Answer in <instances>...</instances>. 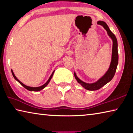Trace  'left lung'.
<instances>
[{"mask_svg":"<svg viewBox=\"0 0 133 133\" xmlns=\"http://www.w3.org/2000/svg\"><path fill=\"white\" fill-rule=\"evenodd\" d=\"M97 24L101 25L104 27L107 32H108V36L110 37L111 39H112L113 41V46H112V54H111V60L110 62V66L107 71L105 74L101 77L99 79L94 83H88L83 82L82 80H81L77 76H76L75 72H74V76L77 82L80 83L85 89L89 90H96L101 89L102 87H103L104 85L107 84L108 82L112 79L115 76L116 69L118 65V50H117V38L112 32H111L108 25H107L106 23L103 22V21H98L97 22Z\"/></svg>","mask_w":133,"mask_h":133,"instance_id":"obj_1","label":"left lung"}]
</instances>
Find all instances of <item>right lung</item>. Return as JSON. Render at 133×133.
Wrapping results in <instances>:
<instances>
[{
	"instance_id": "obj_1",
	"label": "right lung",
	"mask_w": 133,
	"mask_h": 133,
	"mask_svg": "<svg viewBox=\"0 0 133 133\" xmlns=\"http://www.w3.org/2000/svg\"><path fill=\"white\" fill-rule=\"evenodd\" d=\"M11 73H12V75H13V76L14 78H15V79L18 82H19V83H20V84L22 85L23 86V87H24V88H25V89H26L30 90V91H34V92H38V91H39V90L43 89L44 88H45L46 87V86L48 85L49 82H50V81H51V78H52V76H53V74H54V71H55V70H54V71L52 72V74H51V75L50 77L49 78L48 80L47 81H46V82L44 83V85H43L42 86H40V87H28V86L25 85H24V84H23V83L22 82H20V81L19 80H18L17 78H16V76H15V74L13 73V71L12 69H11Z\"/></svg>"
}]
</instances>
